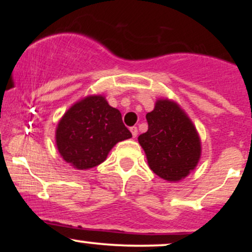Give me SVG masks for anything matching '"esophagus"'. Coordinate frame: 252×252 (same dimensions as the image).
<instances>
[{
  "label": "esophagus",
  "instance_id": "34e87169",
  "mask_svg": "<svg viewBox=\"0 0 252 252\" xmlns=\"http://www.w3.org/2000/svg\"><path fill=\"white\" fill-rule=\"evenodd\" d=\"M130 131H131L132 137H136V136H137V128H136V126H131V128H130Z\"/></svg>",
  "mask_w": 252,
  "mask_h": 252
}]
</instances>
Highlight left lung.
<instances>
[{"instance_id": "8db88e82", "label": "left lung", "mask_w": 252, "mask_h": 252, "mask_svg": "<svg viewBox=\"0 0 252 252\" xmlns=\"http://www.w3.org/2000/svg\"><path fill=\"white\" fill-rule=\"evenodd\" d=\"M148 130L138 136L149 168L166 181L189 175L201 156L200 136L189 115L174 100L158 98L146 115Z\"/></svg>"}]
</instances>
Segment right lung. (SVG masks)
Listing matches in <instances>:
<instances>
[{
	"instance_id": "right-lung-1",
	"label": "right lung",
	"mask_w": 252,
	"mask_h": 252,
	"mask_svg": "<svg viewBox=\"0 0 252 252\" xmlns=\"http://www.w3.org/2000/svg\"><path fill=\"white\" fill-rule=\"evenodd\" d=\"M130 137L120 110L110 106L103 94H90L74 103L56 129L60 156L79 170L100 164L118 142Z\"/></svg>"
}]
</instances>
